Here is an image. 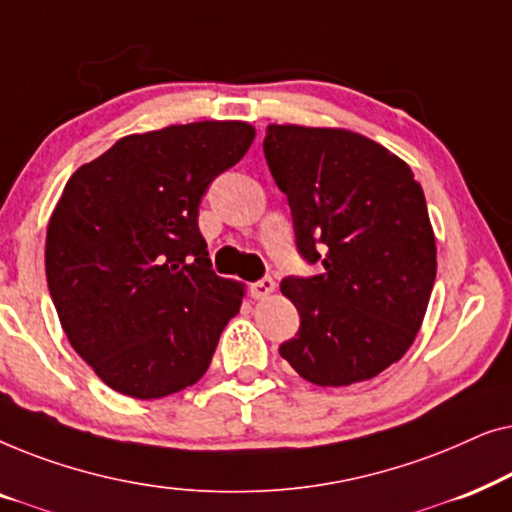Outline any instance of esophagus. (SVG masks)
Wrapping results in <instances>:
<instances>
[{"label": "esophagus", "instance_id": "obj_1", "mask_svg": "<svg viewBox=\"0 0 512 512\" xmlns=\"http://www.w3.org/2000/svg\"><path fill=\"white\" fill-rule=\"evenodd\" d=\"M272 291H275V279L272 277H263L261 282L251 284V296L256 300H265L268 296H272Z\"/></svg>", "mask_w": 512, "mask_h": 512}]
</instances>
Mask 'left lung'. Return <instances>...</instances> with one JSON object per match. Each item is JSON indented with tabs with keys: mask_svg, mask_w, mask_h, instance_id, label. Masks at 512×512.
Wrapping results in <instances>:
<instances>
[{
	"mask_svg": "<svg viewBox=\"0 0 512 512\" xmlns=\"http://www.w3.org/2000/svg\"><path fill=\"white\" fill-rule=\"evenodd\" d=\"M263 151L298 251L324 265L282 282L300 328L279 354L319 387L370 380L415 342L436 282L422 186L396 153L345 128L270 123Z\"/></svg>",
	"mask_w": 512,
	"mask_h": 512,
	"instance_id": "obj_1",
	"label": "left lung"
}]
</instances>
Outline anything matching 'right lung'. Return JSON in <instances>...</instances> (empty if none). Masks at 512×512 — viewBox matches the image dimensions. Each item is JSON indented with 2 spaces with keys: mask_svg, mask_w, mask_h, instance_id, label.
I'll list each match as a JSON object with an SVG mask.
<instances>
[{
  "mask_svg": "<svg viewBox=\"0 0 512 512\" xmlns=\"http://www.w3.org/2000/svg\"><path fill=\"white\" fill-rule=\"evenodd\" d=\"M244 121L128 135L69 177L46 230V279L76 354L123 396L207 373L244 284L214 275L198 207L254 142Z\"/></svg>",
  "mask_w": 512,
  "mask_h": 512,
  "instance_id": "obj_1",
  "label": "right lung"
}]
</instances>
